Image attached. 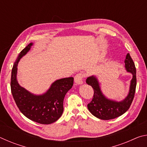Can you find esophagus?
Returning a JSON list of instances; mask_svg holds the SVG:
<instances>
[{
	"label": "esophagus",
	"instance_id": "34e87169",
	"mask_svg": "<svg viewBox=\"0 0 147 147\" xmlns=\"http://www.w3.org/2000/svg\"><path fill=\"white\" fill-rule=\"evenodd\" d=\"M83 78L84 75L81 73L77 74L76 75L74 76V82L78 85H80V84H83Z\"/></svg>",
	"mask_w": 147,
	"mask_h": 147
}]
</instances>
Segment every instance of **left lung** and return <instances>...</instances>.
<instances>
[{
	"label": "left lung",
	"mask_w": 147,
	"mask_h": 147,
	"mask_svg": "<svg viewBox=\"0 0 147 147\" xmlns=\"http://www.w3.org/2000/svg\"><path fill=\"white\" fill-rule=\"evenodd\" d=\"M124 63L126 71L132 74V79L128 95L123 100L117 102L106 98L101 91L100 84L95 76H91L86 79V83L94 90L93 99L88 104V108L96 117L102 120L115 119L123 115L130 108L135 94L137 81L135 64L129 53L126 56Z\"/></svg>",
	"instance_id": "8db88e82"
}]
</instances>
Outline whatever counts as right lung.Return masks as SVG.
Wrapping results in <instances>:
<instances>
[{
  "instance_id": "1",
  "label": "right lung",
  "mask_w": 147,
  "mask_h": 147,
  "mask_svg": "<svg viewBox=\"0 0 147 147\" xmlns=\"http://www.w3.org/2000/svg\"><path fill=\"white\" fill-rule=\"evenodd\" d=\"M30 43L19 53L13 66L11 76V91L19 110L27 118L43 124L56 122L63 111V100L73 86V77L57 80L42 94H34L19 85L17 80V65L20 59L30 50Z\"/></svg>"
}]
</instances>
